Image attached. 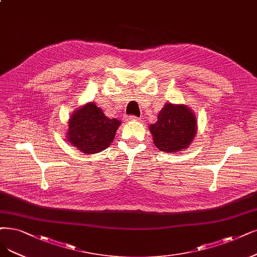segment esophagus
Listing matches in <instances>:
<instances>
[{
  "label": "esophagus",
  "instance_id": "34e87169",
  "mask_svg": "<svg viewBox=\"0 0 257 257\" xmlns=\"http://www.w3.org/2000/svg\"><path fill=\"white\" fill-rule=\"evenodd\" d=\"M128 118H129L130 120H139V117H137V116H135V115H130Z\"/></svg>",
  "mask_w": 257,
  "mask_h": 257
}]
</instances>
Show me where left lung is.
Segmentation results:
<instances>
[{
  "label": "left lung",
  "instance_id": "left-lung-1",
  "mask_svg": "<svg viewBox=\"0 0 257 257\" xmlns=\"http://www.w3.org/2000/svg\"><path fill=\"white\" fill-rule=\"evenodd\" d=\"M149 130L158 149L175 154L186 149L193 142L197 134L196 115L185 104L165 103Z\"/></svg>",
  "mask_w": 257,
  "mask_h": 257
}]
</instances>
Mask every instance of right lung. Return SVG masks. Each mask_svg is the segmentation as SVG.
Instances as JSON below:
<instances>
[{
	"label": "right lung",
	"instance_id": "add662e5",
	"mask_svg": "<svg viewBox=\"0 0 257 257\" xmlns=\"http://www.w3.org/2000/svg\"><path fill=\"white\" fill-rule=\"evenodd\" d=\"M119 125L118 119L107 117L94 102H88L71 115L66 140L83 154H98L110 146Z\"/></svg>",
	"mask_w": 257,
	"mask_h": 257
}]
</instances>
